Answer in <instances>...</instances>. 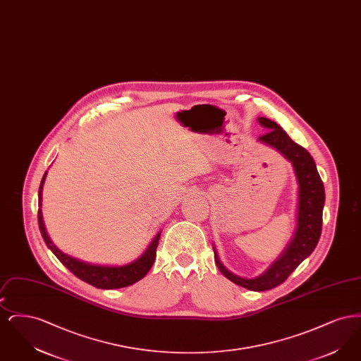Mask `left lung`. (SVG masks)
<instances>
[{"instance_id":"left-lung-1","label":"left lung","mask_w":361,"mask_h":361,"mask_svg":"<svg viewBox=\"0 0 361 361\" xmlns=\"http://www.w3.org/2000/svg\"><path fill=\"white\" fill-rule=\"evenodd\" d=\"M261 126L269 131L258 137L259 142L272 146L279 153L291 161L293 172L298 180V216L295 234L280 255V257L262 274V275L245 279L231 274L224 267L214 249V258L219 268L228 280L243 288L252 291L272 290L287 280V277L299 267V264L309 257L315 249L321 231H322V211L325 204V188L324 183L317 171L315 162L309 152L300 145L295 143L287 133L275 121L267 118H258Z\"/></svg>"}]
</instances>
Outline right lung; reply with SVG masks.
<instances>
[{
    "mask_svg": "<svg viewBox=\"0 0 361 361\" xmlns=\"http://www.w3.org/2000/svg\"><path fill=\"white\" fill-rule=\"evenodd\" d=\"M46 174L47 172L44 173L40 187H39V207H42V190H43V184L46 180ZM37 221H39V228H40L43 240L49 246V249L56 256V258L69 269L73 275L77 276L78 279H81L82 281H85L96 288L115 290V288L128 287V286L139 281L140 279H143L154 264L155 253H157V246H158L159 237H161V231L150 242V245L147 246L145 253L140 257L137 258L135 261H133L127 265H121V267H105V265H93L89 262H84L81 259L70 257L63 252H61L52 243V240H50V237L46 231V227L43 224L42 208H39V211H37Z\"/></svg>",
    "mask_w": 361,
    "mask_h": 361,
    "instance_id": "obj_1",
    "label": "right lung"
}]
</instances>
